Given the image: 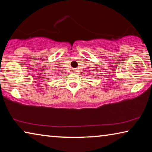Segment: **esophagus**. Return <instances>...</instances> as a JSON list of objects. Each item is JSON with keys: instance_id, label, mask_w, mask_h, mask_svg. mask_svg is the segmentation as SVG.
<instances>
[{"instance_id": "esophagus-1", "label": "esophagus", "mask_w": 152, "mask_h": 152, "mask_svg": "<svg viewBox=\"0 0 152 152\" xmlns=\"http://www.w3.org/2000/svg\"><path fill=\"white\" fill-rule=\"evenodd\" d=\"M72 72H76V70H72Z\"/></svg>"}]
</instances>
